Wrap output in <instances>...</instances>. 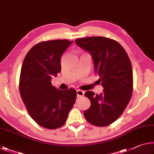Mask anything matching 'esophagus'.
<instances>
[{
	"label": "esophagus",
	"mask_w": 154,
	"mask_h": 154,
	"mask_svg": "<svg viewBox=\"0 0 154 154\" xmlns=\"http://www.w3.org/2000/svg\"><path fill=\"white\" fill-rule=\"evenodd\" d=\"M77 95L78 97H82L84 95V92L82 91L81 90H77Z\"/></svg>",
	"instance_id": "1"
}]
</instances>
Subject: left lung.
<instances>
[{"instance_id":"1","label":"left lung","mask_w":154,"mask_h":154,"mask_svg":"<svg viewBox=\"0 0 154 154\" xmlns=\"http://www.w3.org/2000/svg\"><path fill=\"white\" fill-rule=\"evenodd\" d=\"M92 55L94 70L100 77L103 92L86 91L91 106L84 115L88 122L99 127L116 121L130 101L133 91L132 67L128 54L116 40L104 37H88L75 40Z\"/></svg>"}]
</instances>
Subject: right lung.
<instances>
[{"mask_svg": "<svg viewBox=\"0 0 154 154\" xmlns=\"http://www.w3.org/2000/svg\"><path fill=\"white\" fill-rule=\"evenodd\" d=\"M72 43L67 40L38 43L29 51L21 68V98L31 118L50 130L64 125L76 100L75 89L60 90L51 84L52 77L61 72L63 53Z\"/></svg>", "mask_w": 154, "mask_h": 154, "instance_id": "add662e5", "label": "right lung"}]
</instances>
